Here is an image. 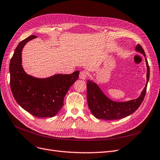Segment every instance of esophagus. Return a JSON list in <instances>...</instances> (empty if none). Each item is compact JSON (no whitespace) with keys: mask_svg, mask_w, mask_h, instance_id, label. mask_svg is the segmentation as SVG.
<instances>
[{"mask_svg":"<svg viewBox=\"0 0 160 160\" xmlns=\"http://www.w3.org/2000/svg\"><path fill=\"white\" fill-rule=\"evenodd\" d=\"M86 77H87V73H86L85 71H82V72H80V75H79L80 79L84 80L86 78Z\"/></svg>","mask_w":160,"mask_h":160,"instance_id":"esophagus-1","label":"esophagus"}]
</instances>
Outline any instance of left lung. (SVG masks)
<instances>
[{
    "instance_id": "obj_1",
    "label": "left lung",
    "mask_w": 160,
    "mask_h": 160,
    "mask_svg": "<svg viewBox=\"0 0 160 160\" xmlns=\"http://www.w3.org/2000/svg\"><path fill=\"white\" fill-rule=\"evenodd\" d=\"M135 51L143 55L147 67L146 84L138 98L127 101H115L103 92L94 81L87 80L88 105L92 115L97 118L104 120H116L125 118L133 113L142 103L146 93L149 79V67L145 58V53L140 45H137Z\"/></svg>"
}]
</instances>
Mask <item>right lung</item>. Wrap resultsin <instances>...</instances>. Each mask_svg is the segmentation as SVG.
<instances>
[{"instance_id": "add662e5", "label": "right lung", "mask_w": 160, "mask_h": 160, "mask_svg": "<svg viewBox=\"0 0 160 160\" xmlns=\"http://www.w3.org/2000/svg\"><path fill=\"white\" fill-rule=\"evenodd\" d=\"M37 38L31 35L17 47L9 66L11 89L17 102L32 115L52 117L60 111L70 86L78 78L80 72L57 74L39 78L29 75L22 65V51L25 44Z\"/></svg>"}]
</instances>
